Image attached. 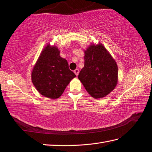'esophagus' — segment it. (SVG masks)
<instances>
[{
	"label": "esophagus",
	"instance_id": "34e87169",
	"mask_svg": "<svg viewBox=\"0 0 152 152\" xmlns=\"http://www.w3.org/2000/svg\"><path fill=\"white\" fill-rule=\"evenodd\" d=\"M74 73H75V75L77 76V75H78L79 73V70L78 69H76L74 70Z\"/></svg>",
	"mask_w": 152,
	"mask_h": 152
}]
</instances>
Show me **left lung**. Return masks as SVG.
<instances>
[{
	"label": "left lung",
	"mask_w": 152,
	"mask_h": 152,
	"mask_svg": "<svg viewBox=\"0 0 152 152\" xmlns=\"http://www.w3.org/2000/svg\"><path fill=\"white\" fill-rule=\"evenodd\" d=\"M84 53L85 66L78 78L91 96L102 98L117 85V64L102 43H91Z\"/></svg>",
	"instance_id": "1"
}]
</instances>
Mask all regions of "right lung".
<instances>
[{
    "mask_svg": "<svg viewBox=\"0 0 152 152\" xmlns=\"http://www.w3.org/2000/svg\"><path fill=\"white\" fill-rule=\"evenodd\" d=\"M55 45L47 44L33 67L31 79L34 86L43 96L57 99L76 75L69 69L68 63L60 56Z\"/></svg>",
    "mask_w": 152,
    "mask_h": 152,
    "instance_id": "obj_1",
    "label": "right lung"
}]
</instances>
